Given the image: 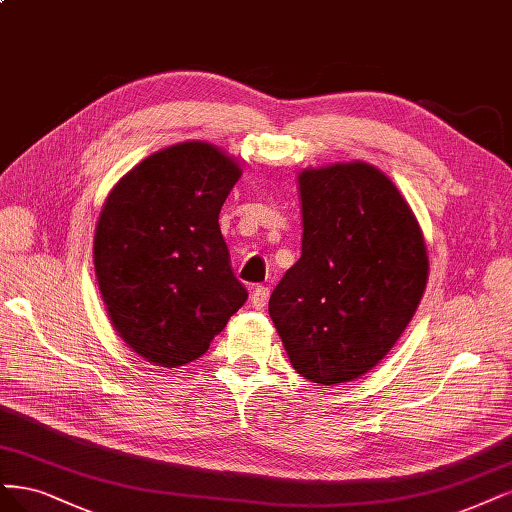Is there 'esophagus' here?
I'll return each instance as SVG.
<instances>
[{"mask_svg": "<svg viewBox=\"0 0 512 512\" xmlns=\"http://www.w3.org/2000/svg\"><path fill=\"white\" fill-rule=\"evenodd\" d=\"M250 298H252V307L254 309H264V307H267V303H269V288L256 286Z\"/></svg>", "mask_w": 512, "mask_h": 512, "instance_id": "obj_1", "label": "esophagus"}]
</instances>
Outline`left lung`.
<instances>
[{"label": "left lung", "mask_w": 512, "mask_h": 512, "mask_svg": "<svg viewBox=\"0 0 512 512\" xmlns=\"http://www.w3.org/2000/svg\"><path fill=\"white\" fill-rule=\"evenodd\" d=\"M301 258L269 315L305 379L339 385L370 373L409 326L428 284L424 233L387 175L364 161L298 173Z\"/></svg>", "instance_id": "1"}]
</instances>
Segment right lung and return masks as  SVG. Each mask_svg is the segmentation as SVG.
Instances as JSON below:
<instances>
[{
	"label": "right lung",
	"instance_id": "add662e5",
	"mask_svg": "<svg viewBox=\"0 0 512 512\" xmlns=\"http://www.w3.org/2000/svg\"><path fill=\"white\" fill-rule=\"evenodd\" d=\"M241 171L222 148L192 139L146 156L101 207L93 262L103 305L150 364L201 358L248 301L218 224Z\"/></svg>",
	"mask_w": 512,
	"mask_h": 512
}]
</instances>
